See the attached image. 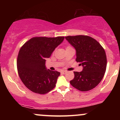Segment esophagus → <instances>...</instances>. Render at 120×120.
Masks as SVG:
<instances>
[{
	"label": "esophagus",
	"instance_id": "obj_1",
	"mask_svg": "<svg viewBox=\"0 0 120 120\" xmlns=\"http://www.w3.org/2000/svg\"><path fill=\"white\" fill-rule=\"evenodd\" d=\"M67 73V71H61V74H65Z\"/></svg>",
	"mask_w": 120,
	"mask_h": 120
}]
</instances>
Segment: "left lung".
Returning <instances> with one entry per match:
<instances>
[{
  "mask_svg": "<svg viewBox=\"0 0 120 120\" xmlns=\"http://www.w3.org/2000/svg\"><path fill=\"white\" fill-rule=\"evenodd\" d=\"M65 39L75 49V60L83 67L80 72L74 71V78L70 83L81 91L91 90L100 83L105 74V51L99 43L89 36H68Z\"/></svg>",
  "mask_w": 120,
  "mask_h": 120,
  "instance_id": "obj_1",
  "label": "left lung"
}]
</instances>
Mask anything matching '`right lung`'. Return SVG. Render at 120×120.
I'll return each mask as SVG.
<instances>
[{
  "label": "right lung",
  "mask_w": 120,
  "mask_h": 120,
  "mask_svg": "<svg viewBox=\"0 0 120 120\" xmlns=\"http://www.w3.org/2000/svg\"><path fill=\"white\" fill-rule=\"evenodd\" d=\"M64 39V37H34L21 48L17 60L18 73L25 86L31 91L45 94L55 87L60 73L47 69L46 59Z\"/></svg>",
  "instance_id": "1"
}]
</instances>
